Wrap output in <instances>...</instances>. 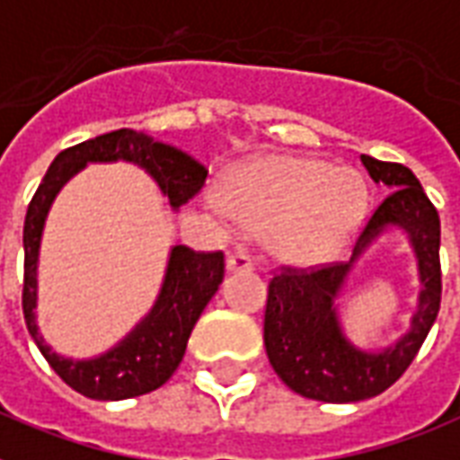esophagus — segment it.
Masks as SVG:
<instances>
[{"label": "esophagus", "instance_id": "obj_1", "mask_svg": "<svg viewBox=\"0 0 460 460\" xmlns=\"http://www.w3.org/2000/svg\"><path fill=\"white\" fill-rule=\"evenodd\" d=\"M226 270L229 272H248V270H253V258L243 251L229 253L226 255Z\"/></svg>", "mask_w": 460, "mask_h": 460}]
</instances>
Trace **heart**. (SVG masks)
<instances>
[{"mask_svg": "<svg viewBox=\"0 0 460 460\" xmlns=\"http://www.w3.org/2000/svg\"><path fill=\"white\" fill-rule=\"evenodd\" d=\"M367 202L357 171L308 156H262L231 173L212 199L222 219L262 234L270 253L294 265L338 255L362 226Z\"/></svg>", "mask_w": 460, "mask_h": 460, "instance_id": "1", "label": "heart"}]
</instances>
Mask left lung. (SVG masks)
<instances>
[{
	"mask_svg": "<svg viewBox=\"0 0 460 460\" xmlns=\"http://www.w3.org/2000/svg\"><path fill=\"white\" fill-rule=\"evenodd\" d=\"M374 183L388 195L357 238L349 262L315 270L282 268L268 287L265 349L272 369L294 394L323 402H357L384 394L415 359L441 304L439 215L415 173L402 164L362 154ZM388 228L409 234L420 272V299L411 331L396 345L378 353L352 346L339 325L334 299L354 262Z\"/></svg>",
	"mask_w": 460,
	"mask_h": 460,
	"instance_id": "obj_1",
	"label": "left lung"
}]
</instances>
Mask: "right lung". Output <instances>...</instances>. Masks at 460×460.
<instances>
[{
	"label": "right lung",
	"mask_w": 460,
	"mask_h": 460,
	"mask_svg": "<svg viewBox=\"0 0 460 460\" xmlns=\"http://www.w3.org/2000/svg\"><path fill=\"white\" fill-rule=\"evenodd\" d=\"M108 161H129L145 168L173 209L183 207L202 190L207 168L175 146L154 142L145 132L122 128L59 152L28 205L23 224V318L28 332L55 374L76 394L93 401H125L156 391L173 376L185 355L192 328L222 285L224 253H195L188 245H173L152 311L113 349L79 362L52 352L35 323L38 253L45 217L50 212L52 199L58 198L72 175L79 173L86 164Z\"/></svg>",
	"instance_id": "1"
}]
</instances>
